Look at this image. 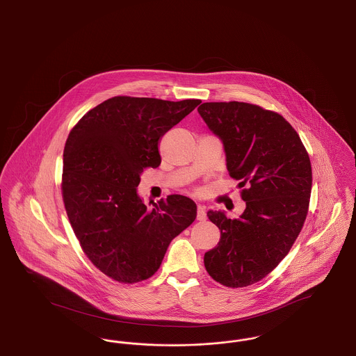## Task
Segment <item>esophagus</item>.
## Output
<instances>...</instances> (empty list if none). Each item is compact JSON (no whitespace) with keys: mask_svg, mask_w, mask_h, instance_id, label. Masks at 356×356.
<instances>
[{"mask_svg":"<svg viewBox=\"0 0 356 356\" xmlns=\"http://www.w3.org/2000/svg\"><path fill=\"white\" fill-rule=\"evenodd\" d=\"M197 220H207V212H205V207L202 205V204H199V205H197Z\"/></svg>","mask_w":356,"mask_h":356,"instance_id":"esophagus-1","label":"esophagus"}]
</instances>
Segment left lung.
Segmentation results:
<instances>
[{
  "instance_id": "1",
  "label": "left lung",
  "mask_w": 356,
  "mask_h": 356,
  "mask_svg": "<svg viewBox=\"0 0 356 356\" xmlns=\"http://www.w3.org/2000/svg\"><path fill=\"white\" fill-rule=\"evenodd\" d=\"M197 112L220 138L231 177L248 186L238 219L208 212L220 241L205 252L204 266L222 286L247 287L287 256L302 231L312 186L309 157L296 131L275 112L238 102H204Z\"/></svg>"
}]
</instances>
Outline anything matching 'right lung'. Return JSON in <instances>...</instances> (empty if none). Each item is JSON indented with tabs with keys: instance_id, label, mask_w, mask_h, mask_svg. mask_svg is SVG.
<instances>
[{
	"instance_id": "add662e5",
	"label": "right lung",
	"mask_w": 356,
	"mask_h": 356,
	"mask_svg": "<svg viewBox=\"0 0 356 356\" xmlns=\"http://www.w3.org/2000/svg\"><path fill=\"white\" fill-rule=\"evenodd\" d=\"M200 102L118 96L70 131L63 199L85 254L106 276L121 283L151 277L170 241L196 219L189 197L170 195L149 209L137 186L145 168L161 163V137Z\"/></svg>"
}]
</instances>
